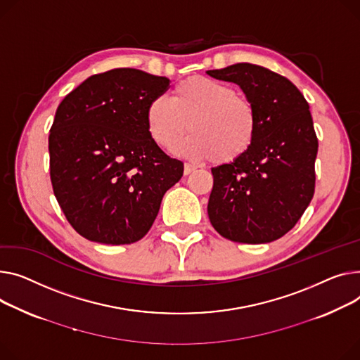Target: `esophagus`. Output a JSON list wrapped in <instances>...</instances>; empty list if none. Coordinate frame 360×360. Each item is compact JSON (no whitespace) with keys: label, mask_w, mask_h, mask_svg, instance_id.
Masks as SVG:
<instances>
[{"label":"esophagus","mask_w":360,"mask_h":360,"mask_svg":"<svg viewBox=\"0 0 360 360\" xmlns=\"http://www.w3.org/2000/svg\"><path fill=\"white\" fill-rule=\"evenodd\" d=\"M197 169V167L194 166V165H191V163H185V166H184V175H189L191 172H194Z\"/></svg>","instance_id":"1"}]
</instances>
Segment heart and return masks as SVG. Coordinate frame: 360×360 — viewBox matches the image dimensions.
<instances>
[{
    "label": "heart",
    "mask_w": 360,
    "mask_h": 360,
    "mask_svg": "<svg viewBox=\"0 0 360 360\" xmlns=\"http://www.w3.org/2000/svg\"><path fill=\"white\" fill-rule=\"evenodd\" d=\"M152 139L171 149L191 133L176 150L195 159L224 165L242 158L257 134V112L253 103L234 88L207 77H191L172 91V98H153L146 111Z\"/></svg>",
    "instance_id": "1"
}]
</instances>
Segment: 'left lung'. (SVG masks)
Here are the masks:
<instances>
[{
    "instance_id": "1",
    "label": "left lung",
    "mask_w": 360,
    "mask_h": 360,
    "mask_svg": "<svg viewBox=\"0 0 360 360\" xmlns=\"http://www.w3.org/2000/svg\"><path fill=\"white\" fill-rule=\"evenodd\" d=\"M207 74L237 84L257 112L252 148L231 163L211 167L210 221L231 242L278 240L314 195L319 140L309 105L290 79L263 66L236 63Z\"/></svg>"
}]
</instances>
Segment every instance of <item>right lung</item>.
<instances>
[{
    "label": "right lung",
    "mask_w": 360,
    "mask_h": 360,
    "mask_svg": "<svg viewBox=\"0 0 360 360\" xmlns=\"http://www.w3.org/2000/svg\"><path fill=\"white\" fill-rule=\"evenodd\" d=\"M171 81L133 68L89 77L56 110L51 181L69 224L91 242L130 245L150 230L184 163L152 139L149 103Z\"/></svg>",
    "instance_id": "1"
}]
</instances>
